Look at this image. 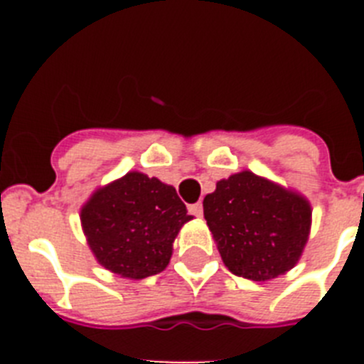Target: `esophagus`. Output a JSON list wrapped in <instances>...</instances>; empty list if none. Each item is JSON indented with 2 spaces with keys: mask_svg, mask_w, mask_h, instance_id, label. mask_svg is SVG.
Instances as JSON below:
<instances>
[{
  "mask_svg": "<svg viewBox=\"0 0 364 364\" xmlns=\"http://www.w3.org/2000/svg\"><path fill=\"white\" fill-rule=\"evenodd\" d=\"M189 213L195 215V217H202V213H204V208H202V202H197V204H191L188 208Z\"/></svg>",
  "mask_w": 364,
  "mask_h": 364,
  "instance_id": "obj_1",
  "label": "esophagus"
}]
</instances>
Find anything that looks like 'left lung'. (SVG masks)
I'll return each mask as SVG.
<instances>
[{
    "instance_id": "8db88e82",
    "label": "left lung",
    "mask_w": 364,
    "mask_h": 364,
    "mask_svg": "<svg viewBox=\"0 0 364 364\" xmlns=\"http://www.w3.org/2000/svg\"><path fill=\"white\" fill-rule=\"evenodd\" d=\"M204 217L231 273L269 281L297 264L311 210L297 193L242 171L205 195Z\"/></svg>"
}]
</instances>
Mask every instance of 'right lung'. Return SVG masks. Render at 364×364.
Returning <instances> with one entry per match:
<instances>
[{
	"label": "right lung",
	"instance_id": "add662e5",
	"mask_svg": "<svg viewBox=\"0 0 364 364\" xmlns=\"http://www.w3.org/2000/svg\"><path fill=\"white\" fill-rule=\"evenodd\" d=\"M80 217L100 264L129 279L162 272L176 233L191 220L173 186L138 171L98 189Z\"/></svg>",
	"mask_w": 364,
	"mask_h": 364
}]
</instances>
